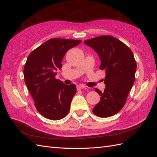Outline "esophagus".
<instances>
[{
  "instance_id": "esophagus-1",
  "label": "esophagus",
  "mask_w": 157,
  "mask_h": 157,
  "mask_svg": "<svg viewBox=\"0 0 157 157\" xmlns=\"http://www.w3.org/2000/svg\"><path fill=\"white\" fill-rule=\"evenodd\" d=\"M86 87L85 86H84V85H78V86H77V89L78 90H82V89H83V88H86Z\"/></svg>"
}]
</instances>
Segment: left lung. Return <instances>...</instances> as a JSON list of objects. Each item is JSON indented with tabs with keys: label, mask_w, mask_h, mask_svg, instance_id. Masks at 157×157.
Returning <instances> with one entry per match:
<instances>
[{
	"label": "left lung",
	"mask_w": 157,
	"mask_h": 157,
	"mask_svg": "<svg viewBox=\"0 0 157 157\" xmlns=\"http://www.w3.org/2000/svg\"><path fill=\"white\" fill-rule=\"evenodd\" d=\"M98 55L100 69L105 71L104 92L95 88L101 101L92 111L100 117L115 115L125 104L135 81L136 62L134 55L124 43L111 36H101L84 41Z\"/></svg>",
	"instance_id": "8db88e82"
}]
</instances>
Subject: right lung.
<instances>
[{
  "instance_id": "1",
  "label": "right lung",
  "mask_w": 157,
  "mask_h": 157,
  "mask_svg": "<svg viewBox=\"0 0 157 157\" xmlns=\"http://www.w3.org/2000/svg\"><path fill=\"white\" fill-rule=\"evenodd\" d=\"M82 42L78 40L52 38L33 51L27 59L23 75L25 84L38 111L44 117L59 120L67 115L75 84L65 85L55 78L56 71L69 49Z\"/></svg>"
}]
</instances>
